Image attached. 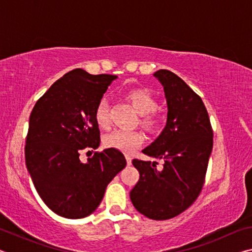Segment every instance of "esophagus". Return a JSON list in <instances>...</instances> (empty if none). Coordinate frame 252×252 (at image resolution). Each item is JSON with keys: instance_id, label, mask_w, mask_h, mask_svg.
I'll return each mask as SVG.
<instances>
[{"instance_id": "esophagus-1", "label": "esophagus", "mask_w": 252, "mask_h": 252, "mask_svg": "<svg viewBox=\"0 0 252 252\" xmlns=\"http://www.w3.org/2000/svg\"><path fill=\"white\" fill-rule=\"evenodd\" d=\"M126 164L130 165V164L132 163V158H131V156L126 155Z\"/></svg>"}]
</instances>
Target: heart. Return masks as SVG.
Instances as JSON below:
<instances>
[{
  "instance_id": "heart-1",
  "label": "heart",
  "mask_w": 252,
  "mask_h": 252,
  "mask_svg": "<svg viewBox=\"0 0 252 252\" xmlns=\"http://www.w3.org/2000/svg\"><path fill=\"white\" fill-rule=\"evenodd\" d=\"M125 99L129 102L140 116L139 123L144 130L151 134H159L165 126V117L158 108V100L155 94L146 88H133L125 92ZM94 121L102 130L110 126V105L106 99H101L95 106ZM144 143V135L140 131H114L106 136V148L116 149L121 152L130 153Z\"/></svg>"
}]
</instances>
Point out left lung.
Segmentation results:
<instances>
[{
  "instance_id": "1",
  "label": "left lung",
  "mask_w": 252,
  "mask_h": 252,
  "mask_svg": "<svg viewBox=\"0 0 252 252\" xmlns=\"http://www.w3.org/2000/svg\"><path fill=\"white\" fill-rule=\"evenodd\" d=\"M163 85L168 103L167 126L155 142L142 151L157 162L132 160L140 173L130 192L134 208L147 218L168 220L186 211L201 193L213 131L208 111L197 93L169 70L155 73Z\"/></svg>"
}]
</instances>
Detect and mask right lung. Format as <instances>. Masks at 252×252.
<instances>
[{
  "label": "right lung",
  "instance_id": "add662e5",
  "mask_svg": "<svg viewBox=\"0 0 252 252\" xmlns=\"http://www.w3.org/2000/svg\"><path fill=\"white\" fill-rule=\"evenodd\" d=\"M117 75L67 72L36 101L30 116L25 162L44 203L67 219L84 218L101 203L106 186L126 168L116 149L94 152L87 163L85 149L100 146L94 110Z\"/></svg>",
  "mask_w": 252,
  "mask_h": 252
}]
</instances>
